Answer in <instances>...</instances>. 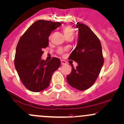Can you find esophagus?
<instances>
[{
  "label": "esophagus",
  "mask_w": 124,
  "mask_h": 124,
  "mask_svg": "<svg viewBox=\"0 0 124 124\" xmlns=\"http://www.w3.org/2000/svg\"><path fill=\"white\" fill-rule=\"evenodd\" d=\"M61 65H62L66 64V62L65 61H64V60H61Z\"/></svg>",
  "instance_id": "34e87169"
}]
</instances>
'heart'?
Returning a JSON list of instances; mask_svg holds the SVG:
<instances>
[{
    "label": "heart",
    "mask_w": 124,
    "mask_h": 124,
    "mask_svg": "<svg viewBox=\"0 0 124 124\" xmlns=\"http://www.w3.org/2000/svg\"><path fill=\"white\" fill-rule=\"evenodd\" d=\"M63 33H64L65 36H72L73 35V33H74V31H73V29L72 27L71 26L68 25H65L63 27ZM58 52L59 54H62L63 52V51H62V49H59L58 51Z\"/></svg>",
    "instance_id": "obj_1"
}]
</instances>
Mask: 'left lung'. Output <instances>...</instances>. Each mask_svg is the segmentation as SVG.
<instances>
[{
  "mask_svg": "<svg viewBox=\"0 0 124 124\" xmlns=\"http://www.w3.org/2000/svg\"><path fill=\"white\" fill-rule=\"evenodd\" d=\"M78 40L75 49L68 59L77 62L75 68L66 77L68 82L73 88L85 91L92 86L97 79L104 64L102 46L96 35L86 24L77 23Z\"/></svg>",
  "mask_w": 124,
  "mask_h": 124,
  "instance_id": "8db88e82",
  "label": "left lung"
}]
</instances>
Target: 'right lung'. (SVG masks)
Masks as SVG:
<instances>
[{"instance_id": "1", "label": "right lung", "mask_w": 124, "mask_h": 124, "mask_svg": "<svg viewBox=\"0 0 124 124\" xmlns=\"http://www.w3.org/2000/svg\"><path fill=\"white\" fill-rule=\"evenodd\" d=\"M61 22L39 20L33 23L19 40L16 49L15 66L26 88L38 92L49 86L52 73L61 66L59 58L41 59L43 48L49 45V36Z\"/></svg>"}]
</instances>
